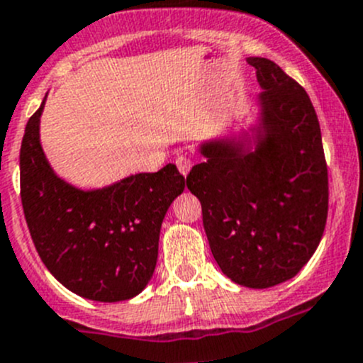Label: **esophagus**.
Here are the masks:
<instances>
[{
	"label": "esophagus",
	"mask_w": 363,
	"mask_h": 363,
	"mask_svg": "<svg viewBox=\"0 0 363 363\" xmlns=\"http://www.w3.org/2000/svg\"><path fill=\"white\" fill-rule=\"evenodd\" d=\"M176 165H178L182 174L187 176V172L191 171L192 167V158L189 157V155H178V157H176Z\"/></svg>",
	"instance_id": "34e87169"
}]
</instances>
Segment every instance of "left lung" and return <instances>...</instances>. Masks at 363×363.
I'll use <instances>...</instances> for the list:
<instances>
[{"instance_id":"obj_1","label":"left lung","mask_w":363,"mask_h":363,"mask_svg":"<svg viewBox=\"0 0 363 363\" xmlns=\"http://www.w3.org/2000/svg\"><path fill=\"white\" fill-rule=\"evenodd\" d=\"M265 139L255 153L230 143L201 147L187 176L220 271L251 289L274 287L312 258L328 217V165L317 113L305 89L269 58L251 57Z\"/></svg>"}]
</instances>
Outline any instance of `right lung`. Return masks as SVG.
Listing matches in <instances>:
<instances>
[{
    "instance_id": "1",
    "label": "right lung",
    "mask_w": 363,
    "mask_h": 363,
    "mask_svg": "<svg viewBox=\"0 0 363 363\" xmlns=\"http://www.w3.org/2000/svg\"><path fill=\"white\" fill-rule=\"evenodd\" d=\"M43 105L21 143V203L48 271L92 301H124L153 276L169 205L185 189L174 164L140 172L103 191L84 192L53 174L39 143Z\"/></svg>"
}]
</instances>
